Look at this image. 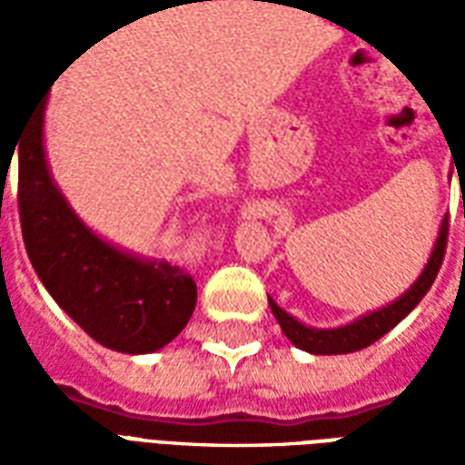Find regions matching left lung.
I'll use <instances>...</instances> for the list:
<instances>
[{
    "instance_id": "left-lung-1",
    "label": "left lung",
    "mask_w": 465,
    "mask_h": 465,
    "mask_svg": "<svg viewBox=\"0 0 465 465\" xmlns=\"http://www.w3.org/2000/svg\"><path fill=\"white\" fill-rule=\"evenodd\" d=\"M446 239H449V216L440 222L433 252H430L429 263L423 266L419 279L411 283L409 289L401 293L396 302L381 306L379 312L363 313L356 322L343 323V326H333V329H316V326H306L299 319H293L292 313L283 312L272 296H269V306H272V312L276 316L279 326H282V331L286 333V339L296 349L309 351V353H316V356H333V353H351V351L366 349L373 341H379L383 333H389L396 323L403 322L419 306L420 299L430 289V283L436 282V273H439L443 253H446Z\"/></svg>"
}]
</instances>
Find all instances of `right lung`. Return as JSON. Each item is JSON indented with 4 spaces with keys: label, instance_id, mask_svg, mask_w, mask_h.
Returning <instances> with one entry per match:
<instances>
[{
    "label": "right lung",
    "instance_id": "right-lung-1",
    "mask_svg": "<svg viewBox=\"0 0 465 465\" xmlns=\"http://www.w3.org/2000/svg\"><path fill=\"white\" fill-rule=\"evenodd\" d=\"M46 96L19 136V219L45 289L94 341L152 353L176 339L196 306V283L163 259L129 253L92 232L49 172ZM16 149V146H15Z\"/></svg>",
    "mask_w": 465,
    "mask_h": 465
}]
</instances>
